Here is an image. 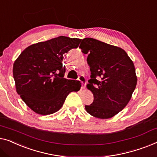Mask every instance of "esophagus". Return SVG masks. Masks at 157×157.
Returning <instances> with one entry per match:
<instances>
[{"label":"esophagus","mask_w":157,"mask_h":157,"mask_svg":"<svg viewBox=\"0 0 157 157\" xmlns=\"http://www.w3.org/2000/svg\"><path fill=\"white\" fill-rule=\"evenodd\" d=\"M78 79L80 81V82L82 84V88L85 87V86L86 85V79L85 77H84L83 75H80L78 78Z\"/></svg>","instance_id":"1"}]
</instances>
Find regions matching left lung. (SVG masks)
<instances>
[{
  "mask_svg": "<svg viewBox=\"0 0 157 157\" xmlns=\"http://www.w3.org/2000/svg\"><path fill=\"white\" fill-rule=\"evenodd\" d=\"M79 48L89 53L91 79L87 87L94 95L93 102L85 106L86 111L98 118H111L126 107L135 90L133 62L122 48L92 37L84 38Z\"/></svg>",
  "mask_w": 157,
  "mask_h": 157,
  "instance_id": "left-lung-1",
  "label": "left lung"
}]
</instances>
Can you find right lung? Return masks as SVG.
<instances>
[{
  "label": "right lung",
  "mask_w": 157,
  "mask_h": 157,
  "mask_svg": "<svg viewBox=\"0 0 157 157\" xmlns=\"http://www.w3.org/2000/svg\"><path fill=\"white\" fill-rule=\"evenodd\" d=\"M81 40L59 36L33 44L21 52L13 68L16 91L33 111L53 114L63 105L68 94L78 92L79 81L64 78L63 55L77 48Z\"/></svg>",
  "instance_id": "1"
}]
</instances>
